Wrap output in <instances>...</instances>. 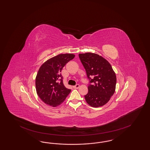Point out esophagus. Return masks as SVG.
Masks as SVG:
<instances>
[{"mask_svg": "<svg viewBox=\"0 0 150 150\" xmlns=\"http://www.w3.org/2000/svg\"><path fill=\"white\" fill-rule=\"evenodd\" d=\"M79 87H80V85H79V84H76V85H75V86H73V88H78Z\"/></svg>", "mask_w": 150, "mask_h": 150, "instance_id": "34e87169", "label": "esophagus"}]
</instances>
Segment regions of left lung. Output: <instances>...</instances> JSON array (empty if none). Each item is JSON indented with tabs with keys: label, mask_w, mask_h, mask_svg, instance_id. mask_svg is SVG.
<instances>
[{
	"label": "left lung",
	"mask_w": 150,
	"mask_h": 150,
	"mask_svg": "<svg viewBox=\"0 0 150 150\" xmlns=\"http://www.w3.org/2000/svg\"><path fill=\"white\" fill-rule=\"evenodd\" d=\"M79 57L90 81L85 100L93 108L102 106L115 91L116 74L108 61L98 54L87 52L79 54Z\"/></svg>",
	"instance_id": "left-lung-1"
}]
</instances>
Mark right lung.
Wrapping results in <instances>:
<instances>
[{"instance_id":"obj_1","label":"right lung","mask_w":150,"mask_h":150,"mask_svg":"<svg viewBox=\"0 0 150 150\" xmlns=\"http://www.w3.org/2000/svg\"><path fill=\"white\" fill-rule=\"evenodd\" d=\"M75 55L62 54L47 60L41 65L36 75V93L47 105L56 107L64 101L71 90L64 86L61 71Z\"/></svg>"}]
</instances>
